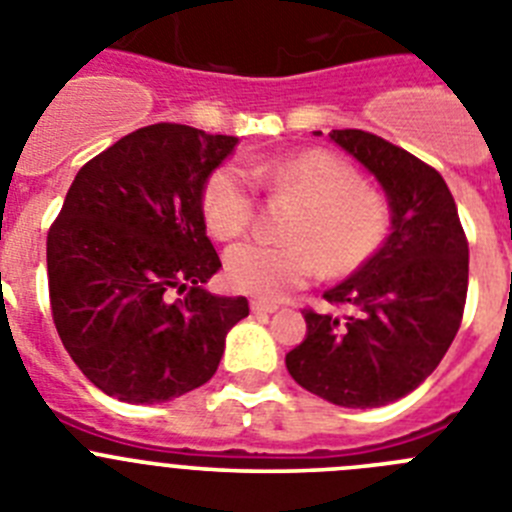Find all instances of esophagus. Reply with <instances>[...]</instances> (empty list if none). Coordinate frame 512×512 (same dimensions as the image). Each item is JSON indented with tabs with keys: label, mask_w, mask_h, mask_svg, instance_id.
Masks as SVG:
<instances>
[{
	"label": "esophagus",
	"mask_w": 512,
	"mask_h": 512,
	"mask_svg": "<svg viewBox=\"0 0 512 512\" xmlns=\"http://www.w3.org/2000/svg\"><path fill=\"white\" fill-rule=\"evenodd\" d=\"M279 305L277 302H271V300H251V312H256V315H269V312H277Z\"/></svg>",
	"instance_id": "1"
}]
</instances>
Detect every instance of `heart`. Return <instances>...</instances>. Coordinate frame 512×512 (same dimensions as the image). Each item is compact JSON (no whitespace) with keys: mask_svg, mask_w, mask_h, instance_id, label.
I'll return each mask as SVG.
<instances>
[{"mask_svg":"<svg viewBox=\"0 0 512 512\" xmlns=\"http://www.w3.org/2000/svg\"><path fill=\"white\" fill-rule=\"evenodd\" d=\"M256 181L274 197L300 202L287 225L289 243H241L225 256V279L235 292L279 300L323 271L343 279L382 251L392 230V207L382 192L361 184L359 171L323 148L282 158H251L210 174L202 192L205 223L215 238L233 241L256 212Z\"/></svg>","mask_w":512,"mask_h":512,"instance_id":"1","label":"heart"}]
</instances>
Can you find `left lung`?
<instances>
[{"label": "left lung", "mask_w": 512, "mask_h": 512, "mask_svg": "<svg viewBox=\"0 0 512 512\" xmlns=\"http://www.w3.org/2000/svg\"><path fill=\"white\" fill-rule=\"evenodd\" d=\"M330 140L377 176L392 233L364 269L323 295L351 312L307 307V336L287 369L333 405L382 408L410 395L449 351L467 305L469 243L433 166L366 130H333Z\"/></svg>", "instance_id": "obj_1"}]
</instances>
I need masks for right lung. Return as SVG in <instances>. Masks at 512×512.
Returning a JSON list of instances; mask_svg holds the SVG:
<instances>
[{
  "mask_svg": "<svg viewBox=\"0 0 512 512\" xmlns=\"http://www.w3.org/2000/svg\"><path fill=\"white\" fill-rule=\"evenodd\" d=\"M238 138L156 122L81 166L48 230V292L63 346L104 395L153 405L197 390L246 297L210 295L220 269L202 192Z\"/></svg>",
  "mask_w": 512,
  "mask_h": 512,
  "instance_id": "1",
  "label": "right lung"
}]
</instances>
